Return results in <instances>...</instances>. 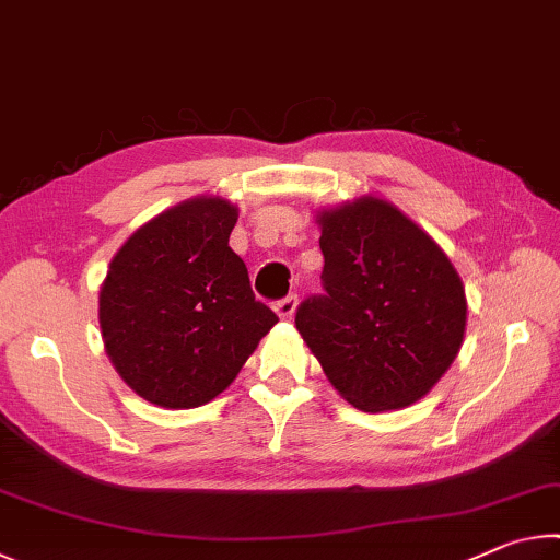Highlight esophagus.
<instances>
[{
    "instance_id": "obj_1",
    "label": "esophagus",
    "mask_w": 560,
    "mask_h": 560,
    "mask_svg": "<svg viewBox=\"0 0 560 560\" xmlns=\"http://www.w3.org/2000/svg\"><path fill=\"white\" fill-rule=\"evenodd\" d=\"M296 306H299V296L296 293H289V296H283L281 301H277V314L281 316V318H291L293 316V311H296Z\"/></svg>"
}]
</instances>
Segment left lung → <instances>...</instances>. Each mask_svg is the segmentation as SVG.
<instances>
[{
	"instance_id": "obj_1",
	"label": "left lung",
	"mask_w": 560,
	"mask_h": 560,
	"mask_svg": "<svg viewBox=\"0 0 560 560\" xmlns=\"http://www.w3.org/2000/svg\"><path fill=\"white\" fill-rule=\"evenodd\" d=\"M324 293L296 328L336 390L363 412L420 400L457 358L467 326L459 273L390 202L363 197L320 212Z\"/></svg>"
}]
</instances>
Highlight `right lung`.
Returning a JSON list of instances; mask_svg holds the SVG:
<instances>
[{"mask_svg":"<svg viewBox=\"0 0 560 560\" xmlns=\"http://www.w3.org/2000/svg\"><path fill=\"white\" fill-rule=\"evenodd\" d=\"M234 224V205L197 197L140 226L110 261L98 299L103 343L148 402H210L279 320L254 299L230 246Z\"/></svg>","mask_w":560,"mask_h":560,"instance_id":"right-lung-1","label":"right lung"}]
</instances>
